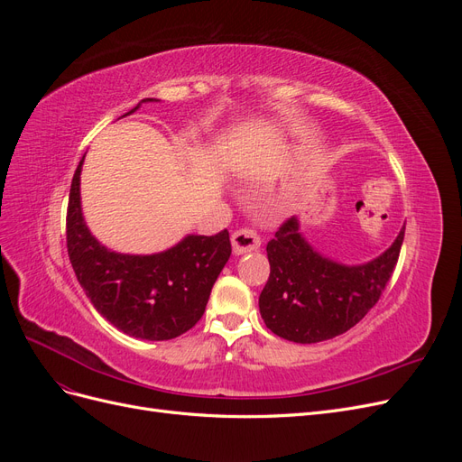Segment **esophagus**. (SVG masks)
<instances>
[{"label": "esophagus", "mask_w": 462, "mask_h": 462, "mask_svg": "<svg viewBox=\"0 0 462 462\" xmlns=\"http://www.w3.org/2000/svg\"><path fill=\"white\" fill-rule=\"evenodd\" d=\"M231 243H233L235 254H246V253H253V250L260 248L262 239L253 227H243V229H236L233 233Z\"/></svg>", "instance_id": "34e87169"}]
</instances>
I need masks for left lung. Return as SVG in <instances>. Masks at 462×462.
<instances>
[{
  "instance_id": "8db88e82",
  "label": "left lung",
  "mask_w": 462,
  "mask_h": 462,
  "mask_svg": "<svg viewBox=\"0 0 462 462\" xmlns=\"http://www.w3.org/2000/svg\"><path fill=\"white\" fill-rule=\"evenodd\" d=\"M402 239L404 229L382 256L362 265H343L304 241L297 217L283 221L265 246L270 277L258 300L263 324L295 343H319L348 331L380 300Z\"/></svg>"
}]
</instances>
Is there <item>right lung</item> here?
<instances>
[{
	"label": "right lung",
	"mask_w": 462,
	"mask_h": 462,
	"mask_svg": "<svg viewBox=\"0 0 462 462\" xmlns=\"http://www.w3.org/2000/svg\"><path fill=\"white\" fill-rule=\"evenodd\" d=\"M143 102L153 100L146 97ZM82 160L67 206V253L80 287L94 309L131 337H179L206 310L209 292L231 256L229 231L212 236L189 235L165 253L150 256L111 253L90 235L80 212Z\"/></svg>",
	"instance_id": "add662e5"
}]
</instances>
